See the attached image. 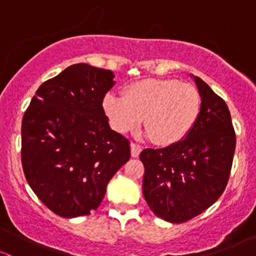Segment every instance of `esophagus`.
<instances>
[{
  "label": "esophagus",
  "mask_w": 256,
  "mask_h": 256,
  "mask_svg": "<svg viewBox=\"0 0 256 256\" xmlns=\"http://www.w3.org/2000/svg\"><path fill=\"white\" fill-rule=\"evenodd\" d=\"M130 147H131V156H132V157H138V154H140L141 150H142V148H141V146H138V144L131 142Z\"/></svg>",
  "instance_id": "34e87169"
}]
</instances>
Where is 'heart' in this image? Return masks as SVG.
<instances>
[{"instance_id": "b5f03b06", "label": "heart", "mask_w": 256, "mask_h": 256, "mask_svg": "<svg viewBox=\"0 0 256 256\" xmlns=\"http://www.w3.org/2000/svg\"><path fill=\"white\" fill-rule=\"evenodd\" d=\"M102 108L116 132L126 134L144 121L146 136L157 144L182 140L197 121L200 110L198 90L174 79H146L126 88L122 98L109 94Z\"/></svg>"}]
</instances>
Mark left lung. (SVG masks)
Segmentation results:
<instances>
[{"label": "left lung", "instance_id": "left-lung-1", "mask_svg": "<svg viewBox=\"0 0 256 256\" xmlns=\"http://www.w3.org/2000/svg\"><path fill=\"white\" fill-rule=\"evenodd\" d=\"M192 76L200 110L190 132L164 148H146L144 197L150 209L170 223H184L216 202L226 190L236 151V132L226 102Z\"/></svg>", "mask_w": 256, "mask_h": 256}]
</instances>
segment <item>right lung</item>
Returning <instances> with one entry per match:
<instances>
[{"instance_id": "1", "label": "right lung", "mask_w": 256, "mask_h": 256, "mask_svg": "<svg viewBox=\"0 0 256 256\" xmlns=\"http://www.w3.org/2000/svg\"><path fill=\"white\" fill-rule=\"evenodd\" d=\"M114 73L73 64L43 82L22 120L26 180L58 216L96 210L114 174L130 158V142L109 126L102 100Z\"/></svg>"}]
</instances>
